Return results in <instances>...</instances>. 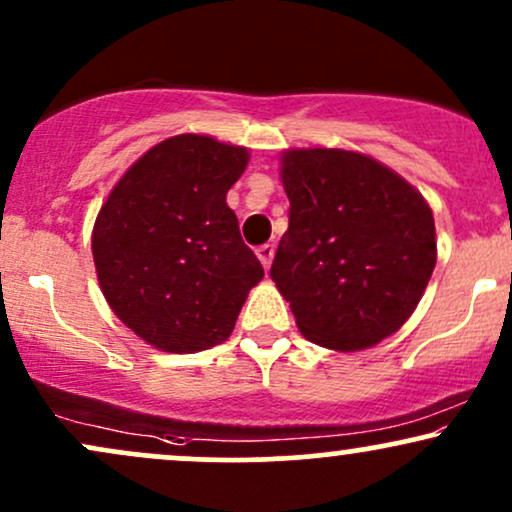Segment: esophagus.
Masks as SVG:
<instances>
[{
  "label": "esophagus",
  "mask_w": 512,
  "mask_h": 512,
  "mask_svg": "<svg viewBox=\"0 0 512 512\" xmlns=\"http://www.w3.org/2000/svg\"><path fill=\"white\" fill-rule=\"evenodd\" d=\"M257 257H260V262H262V267H264V269L272 267V260H274V245H260V248H257Z\"/></svg>",
  "instance_id": "34e87169"
}]
</instances>
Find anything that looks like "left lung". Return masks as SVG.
<instances>
[{
	"label": "left lung",
	"mask_w": 512,
	"mask_h": 512,
	"mask_svg": "<svg viewBox=\"0 0 512 512\" xmlns=\"http://www.w3.org/2000/svg\"><path fill=\"white\" fill-rule=\"evenodd\" d=\"M281 182L289 231L269 274L303 337L361 351L395 334L436 267V223L421 192L344 149L286 151Z\"/></svg>",
	"instance_id": "left-lung-1"
}]
</instances>
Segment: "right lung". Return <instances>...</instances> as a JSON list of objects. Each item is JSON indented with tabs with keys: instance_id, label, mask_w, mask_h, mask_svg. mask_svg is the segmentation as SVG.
<instances>
[{
	"instance_id": "obj_1",
	"label": "right lung",
	"mask_w": 512,
	"mask_h": 512,
	"mask_svg": "<svg viewBox=\"0 0 512 512\" xmlns=\"http://www.w3.org/2000/svg\"><path fill=\"white\" fill-rule=\"evenodd\" d=\"M248 158L243 146L178 134L146 151L98 211V284L146 344L195 354L226 342L262 281V264L226 204Z\"/></svg>"
}]
</instances>
